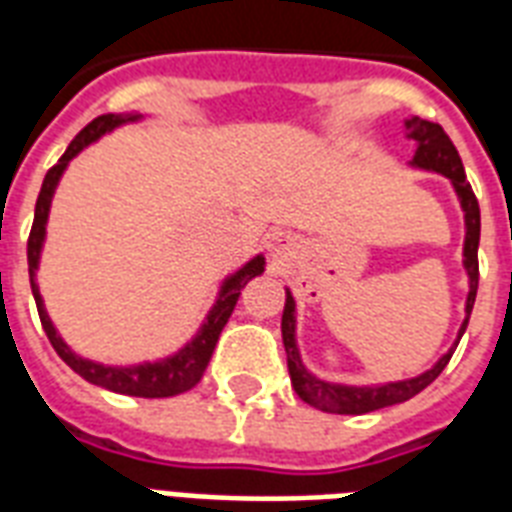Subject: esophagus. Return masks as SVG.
<instances>
[{
  "mask_svg": "<svg viewBox=\"0 0 512 512\" xmlns=\"http://www.w3.org/2000/svg\"><path fill=\"white\" fill-rule=\"evenodd\" d=\"M267 251L272 261H285L293 253V240L283 232H275V235L267 237Z\"/></svg>",
  "mask_w": 512,
  "mask_h": 512,
  "instance_id": "1",
  "label": "esophagus"
}]
</instances>
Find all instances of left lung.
<instances>
[{
	"mask_svg": "<svg viewBox=\"0 0 512 512\" xmlns=\"http://www.w3.org/2000/svg\"><path fill=\"white\" fill-rule=\"evenodd\" d=\"M403 125H406L408 141H414V157L408 160V165L417 170H427V173H441V176L449 178L451 186H454V194H457L459 208L465 213V245H462V267H465L467 275L465 320L459 326L454 344L419 376L384 384L328 382V379H320V376L312 374L310 368L304 366V360H301L299 344H296V299H293L291 288H285V307L280 328H283V344L285 355H288V374H291L293 390H296V395L304 403H310V406L320 408V411H328V414H368V411H376V408L395 406V403H403V400L419 395L446 368V363H449L454 350H457L459 339L465 334L470 312H473L475 291H478L481 208H478L473 189L467 184L465 168H462V160H459L457 146L451 144V138L443 133L441 125L419 120V117H408Z\"/></svg>",
	"mask_w": 512,
	"mask_h": 512,
	"instance_id": "1",
	"label": "left lung"
}]
</instances>
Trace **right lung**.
<instances>
[{
    "instance_id": "obj_1",
    "label": "right lung",
    "mask_w": 512,
    "mask_h": 512,
    "mask_svg": "<svg viewBox=\"0 0 512 512\" xmlns=\"http://www.w3.org/2000/svg\"><path fill=\"white\" fill-rule=\"evenodd\" d=\"M141 120H144V114L138 112L101 114V117H95L85 130H79L77 138L71 141L61 160L47 170L45 181H42V189H39L37 208H34V224H31L29 235V277L31 293H34V301H37L42 328H45V334L47 339H50V344H53V350L61 355V360L71 368V371H77L85 382L98 384V387H104V390L120 392V395H133V398H173V395H181V392L192 390L194 384L202 379L205 368L211 363L213 350H216V342H219L221 328L227 326L229 315H232L237 299H240V291L251 283L253 277H259L261 272H264V267H267V259H264L261 253H256V256H253L251 261H245L237 272H232V275H227L221 280L219 296L213 301V307L208 310L205 320H202V326L197 328V334H194L181 350L168 355V358L144 360V363H133V366H106V363L82 358V355H77V352L71 350L69 344L63 342V336L58 334V328H55V323L50 320V315H47L45 299H42L37 283V269L39 259H42V248H45L50 205H53L55 189L61 184V178L63 173H66V168H69V162L74 160L79 152H85L87 146L95 144L98 138L106 136V133H114V130L122 128V125H136V122Z\"/></svg>"
}]
</instances>
